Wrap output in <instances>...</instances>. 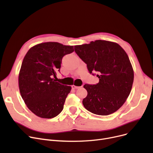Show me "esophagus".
Here are the masks:
<instances>
[{"instance_id": "obj_1", "label": "esophagus", "mask_w": 153, "mask_h": 153, "mask_svg": "<svg viewBox=\"0 0 153 153\" xmlns=\"http://www.w3.org/2000/svg\"><path fill=\"white\" fill-rule=\"evenodd\" d=\"M79 88H80V86H75V85H72V88L74 89H78Z\"/></svg>"}]
</instances>
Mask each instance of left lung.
Returning a JSON list of instances; mask_svg holds the SVG:
<instances>
[{
  "mask_svg": "<svg viewBox=\"0 0 153 153\" xmlns=\"http://www.w3.org/2000/svg\"><path fill=\"white\" fill-rule=\"evenodd\" d=\"M75 51L90 74H98V83L83 86L88 92L82 101L84 107L103 116L119 110L129 95L134 80L132 65L124 49L115 42L98 40L75 45Z\"/></svg>",
  "mask_w": 153,
  "mask_h": 153,
  "instance_id": "8db88e82",
  "label": "left lung"
}]
</instances>
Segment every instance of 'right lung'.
Here are the masks:
<instances>
[{"label": "right lung", "mask_w": 153, "mask_h": 153, "mask_svg": "<svg viewBox=\"0 0 153 153\" xmlns=\"http://www.w3.org/2000/svg\"><path fill=\"white\" fill-rule=\"evenodd\" d=\"M74 46L58 42L39 43L28 50L19 74L21 97L27 108L42 118H53L63 110L71 87L56 82L62 58Z\"/></svg>", "instance_id": "add662e5"}]
</instances>
